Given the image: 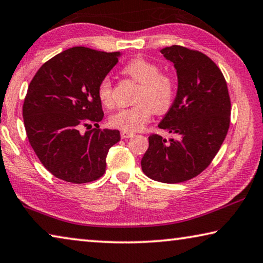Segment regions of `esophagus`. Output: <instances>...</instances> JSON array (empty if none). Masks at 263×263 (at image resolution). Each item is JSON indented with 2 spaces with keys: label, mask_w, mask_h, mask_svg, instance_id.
<instances>
[{
  "label": "esophagus",
  "mask_w": 263,
  "mask_h": 263,
  "mask_svg": "<svg viewBox=\"0 0 263 263\" xmlns=\"http://www.w3.org/2000/svg\"><path fill=\"white\" fill-rule=\"evenodd\" d=\"M120 136H122L123 139H125V138H131V137L135 136V133L130 132V131H122V132H120Z\"/></svg>",
  "instance_id": "1"
}]
</instances>
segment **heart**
Here are the masks:
<instances>
[{"mask_svg":"<svg viewBox=\"0 0 263 263\" xmlns=\"http://www.w3.org/2000/svg\"><path fill=\"white\" fill-rule=\"evenodd\" d=\"M123 73L139 83L136 105L120 109L110 116L112 127L123 131H137L151 118L152 112L164 114L168 111L176 97V82L167 73L160 72V66L144 58H136L124 66ZM97 96L103 106L114 105L112 84L107 77L99 82Z\"/></svg>","mask_w":263,"mask_h":263,"instance_id":"obj_1","label":"heart"}]
</instances>
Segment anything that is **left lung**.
Instances as JSON below:
<instances>
[{
    "label": "left lung",
    "mask_w": 263,
    "mask_h": 263,
    "mask_svg": "<svg viewBox=\"0 0 263 263\" xmlns=\"http://www.w3.org/2000/svg\"><path fill=\"white\" fill-rule=\"evenodd\" d=\"M160 52L177 70L178 91L158 126L178 139L149 136L141 170L153 180L178 184L197 177L214 159L229 128L231 99L222 72L205 53L180 45Z\"/></svg>",
    "instance_id": "obj_1"
}]
</instances>
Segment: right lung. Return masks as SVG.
I'll return each mask as SVG.
<instances>
[{"mask_svg": "<svg viewBox=\"0 0 263 263\" xmlns=\"http://www.w3.org/2000/svg\"><path fill=\"white\" fill-rule=\"evenodd\" d=\"M120 55L68 49L45 62L29 84L23 104L27 137L44 167L61 180L85 184L105 173L107 152L120 133L99 128L104 112L97 87ZM89 121L96 128L82 134L80 126Z\"/></svg>", "mask_w": 263, "mask_h": 263, "instance_id": "right-lung-1", "label": "right lung"}]
</instances>
